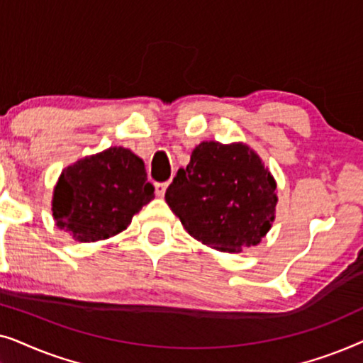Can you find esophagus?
Masks as SVG:
<instances>
[{
	"label": "esophagus",
	"mask_w": 363,
	"mask_h": 363,
	"mask_svg": "<svg viewBox=\"0 0 363 363\" xmlns=\"http://www.w3.org/2000/svg\"><path fill=\"white\" fill-rule=\"evenodd\" d=\"M167 188H168V183H167V182H165V183H155V193H157L158 196L165 195Z\"/></svg>",
	"instance_id": "1"
}]
</instances>
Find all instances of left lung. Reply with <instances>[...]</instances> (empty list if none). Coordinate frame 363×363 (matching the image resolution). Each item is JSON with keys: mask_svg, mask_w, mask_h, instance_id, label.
<instances>
[{"mask_svg": "<svg viewBox=\"0 0 363 363\" xmlns=\"http://www.w3.org/2000/svg\"><path fill=\"white\" fill-rule=\"evenodd\" d=\"M165 200L190 236L223 252H241L271 230L276 180L246 143L201 142Z\"/></svg>", "mask_w": 363, "mask_h": 363, "instance_id": "1", "label": "left lung"}]
</instances>
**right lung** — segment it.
Returning <instances> with one entry per match:
<instances>
[{"label":"right lung","instance_id":"right-lung-1","mask_svg":"<svg viewBox=\"0 0 363 363\" xmlns=\"http://www.w3.org/2000/svg\"><path fill=\"white\" fill-rule=\"evenodd\" d=\"M153 191L142 158L111 147L64 168L54 186L52 216L76 241L107 240L127 230Z\"/></svg>","mask_w":363,"mask_h":363}]
</instances>
